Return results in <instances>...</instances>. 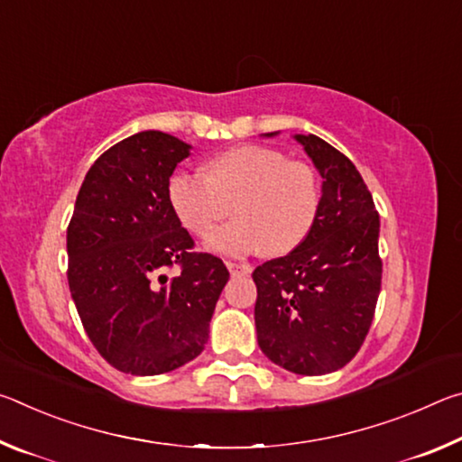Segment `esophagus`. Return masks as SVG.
Wrapping results in <instances>:
<instances>
[{"mask_svg":"<svg viewBox=\"0 0 462 462\" xmlns=\"http://www.w3.org/2000/svg\"><path fill=\"white\" fill-rule=\"evenodd\" d=\"M226 267H228V271L232 273V275H248V273H250V264H246V263H232V261H228V263H226Z\"/></svg>","mask_w":462,"mask_h":462,"instance_id":"esophagus-1","label":"esophagus"}]
</instances>
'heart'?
Wrapping results in <instances>:
<instances>
[{"label":"heart","instance_id":"b5f03b06","mask_svg":"<svg viewBox=\"0 0 462 462\" xmlns=\"http://www.w3.org/2000/svg\"><path fill=\"white\" fill-rule=\"evenodd\" d=\"M169 198L185 228L201 238L230 216L238 199V220L217 230L209 246L230 256L263 248L269 254H287L314 228L322 189L310 162L289 161L271 146L245 144L217 154L212 175L177 173L169 183Z\"/></svg>","mask_w":462,"mask_h":462}]
</instances>
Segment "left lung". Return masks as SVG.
<instances>
[{
    "mask_svg": "<svg viewBox=\"0 0 462 462\" xmlns=\"http://www.w3.org/2000/svg\"><path fill=\"white\" fill-rule=\"evenodd\" d=\"M295 138L324 179L322 201L308 238L253 273L256 340L287 371L326 374L353 361L374 318L379 214L348 156L314 134Z\"/></svg>",
    "mask_w": 462,
    "mask_h": 462,
    "instance_id": "8db88e82",
    "label": "left lung"
}]
</instances>
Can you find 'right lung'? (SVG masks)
I'll return each mask as SVG.
<instances>
[{"label":"right lung","instance_id":"1","mask_svg":"<svg viewBox=\"0 0 462 462\" xmlns=\"http://www.w3.org/2000/svg\"><path fill=\"white\" fill-rule=\"evenodd\" d=\"M189 144L138 132L93 162L67 228V279L89 340L122 373L161 374L201 355L230 273L195 253L169 177ZM176 269L173 276L168 273Z\"/></svg>","mask_w":462,"mask_h":462}]
</instances>
